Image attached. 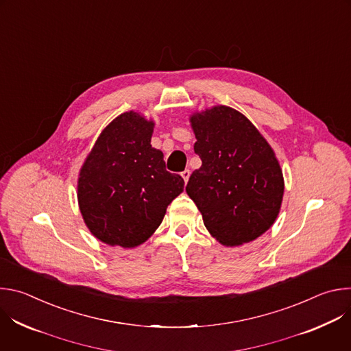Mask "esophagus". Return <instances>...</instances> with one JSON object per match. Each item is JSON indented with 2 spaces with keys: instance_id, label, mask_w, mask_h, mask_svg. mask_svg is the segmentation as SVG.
I'll list each match as a JSON object with an SVG mask.
<instances>
[{
  "instance_id": "34e87169",
  "label": "esophagus",
  "mask_w": 351,
  "mask_h": 351,
  "mask_svg": "<svg viewBox=\"0 0 351 351\" xmlns=\"http://www.w3.org/2000/svg\"><path fill=\"white\" fill-rule=\"evenodd\" d=\"M180 175H182V178L184 179V182L187 183V180H189V178H190V171H189V169H184Z\"/></svg>"
}]
</instances>
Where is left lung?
<instances>
[{"label":"left lung","instance_id":"obj_1","mask_svg":"<svg viewBox=\"0 0 351 351\" xmlns=\"http://www.w3.org/2000/svg\"><path fill=\"white\" fill-rule=\"evenodd\" d=\"M202 160L186 191L208 232L225 245L256 240L275 222L283 175L271 145L239 111L218 106L190 118Z\"/></svg>","mask_w":351,"mask_h":351}]
</instances>
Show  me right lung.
<instances>
[{
	"label": "right lung",
	"instance_id": "add662e5",
	"mask_svg": "<svg viewBox=\"0 0 351 351\" xmlns=\"http://www.w3.org/2000/svg\"><path fill=\"white\" fill-rule=\"evenodd\" d=\"M153 121L130 111L97 138L77 182V199L90 232L110 245L144 243L161 225L167 207L184 187L152 147Z\"/></svg>",
	"mask_w": 351,
	"mask_h": 351
}]
</instances>
